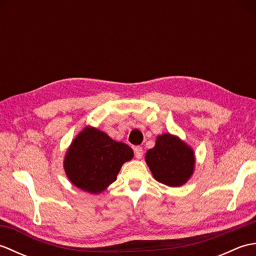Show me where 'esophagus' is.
<instances>
[{"label":"esophagus","instance_id":"esophagus-1","mask_svg":"<svg viewBox=\"0 0 256 256\" xmlns=\"http://www.w3.org/2000/svg\"><path fill=\"white\" fill-rule=\"evenodd\" d=\"M143 148H140V146H136V148H134V155H135V157H136L138 160H140L143 157Z\"/></svg>","mask_w":256,"mask_h":256}]
</instances>
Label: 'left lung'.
<instances>
[{
  "instance_id": "obj_1",
  "label": "left lung",
  "mask_w": 256,
  "mask_h": 256,
  "mask_svg": "<svg viewBox=\"0 0 256 256\" xmlns=\"http://www.w3.org/2000/svg\"><path fill=\"white\" fill-rule=\"evenodd\" d=\"M150 170L157 182L170 187H178L192 175L194 156L192 150L170 134L160 135L153 148L145 156Z\"/></svg>"
}]
</instances>
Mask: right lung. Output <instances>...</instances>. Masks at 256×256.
Here are the masks:
<instances>
[{
  "mask_svg": "<svg viewBox=\"0 0 256 256\" xmlns=\"http://www.w3.org/2000/svg\"><path fill=\"white\" fill-rule=\"evenodd\" d=\"M128 145L86 128L74 138L64 158V170L74 186L98 194L116 179L123 162L132 160Z\"/></svg>",
  "mask_w": 256,
  "mask_h": 256,
  "instance_id": "1",
  "label": "right lung"
}]
</instances>
